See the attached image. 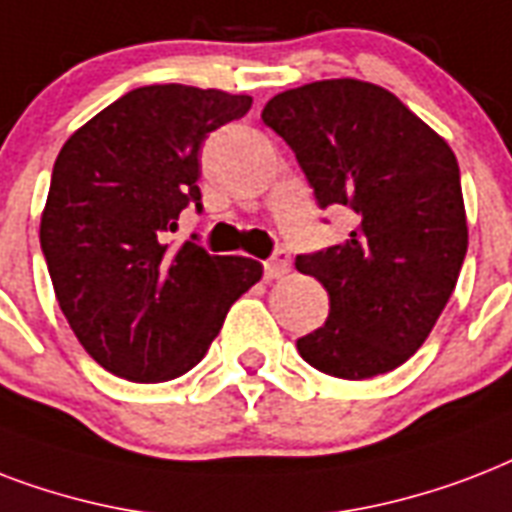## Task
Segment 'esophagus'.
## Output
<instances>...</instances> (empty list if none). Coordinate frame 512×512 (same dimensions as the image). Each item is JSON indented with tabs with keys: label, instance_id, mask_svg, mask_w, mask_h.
<instances>
[{
	"label": "esophagus",
	"instance_id": "1",
	"mask_svg": "<svg viewBox=\"0 0 512 512\" xmlns=\"http://www.w3.org/2000/svg\"><path fill=\"white\" fill-rule=\"evenodd\" d=\"M288 269H291V256L285 251H275L272 259L264 261V277L267 280H277V277L288 275Z\"/></svg>",
	"mask_w": 512,
	"mask_h": 512
}]
</instances>
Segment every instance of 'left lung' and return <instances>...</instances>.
I'll return each instance as SVG.
<instances>
[{"instance_id":"left-lung-1","label":"left lung","mask_w":512,"mask_h":512,"mask_svg":"<svg viewBox=\"0 0 512 512\" xmlns=\"http://www.w3.org/2000/svg\"><path fill=\"white\" fill-rule=\"evenodd\" d=\"M261 120L291 146L320 208L355 219L342 245L296 256L331 301L296 350L336 379L387 374L425 344L465 261L457 157L390 90L360 79L277 93Z\"/></svg>"}]
</instances>
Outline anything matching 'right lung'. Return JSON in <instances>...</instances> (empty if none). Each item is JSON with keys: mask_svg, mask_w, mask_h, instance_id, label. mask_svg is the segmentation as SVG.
<instances>
[{"mask_svg": "<svg viewBox=\"0 0 512 512\" xmlns=\"http://www.w3.org/2000/svg\"><path fill=\"white\" fill-rule=\"evenodd\" d=\"M251 95L146 85L63 144L39 243L55 299L87 355L128 382H168L205 358L261 264L162 243L200 202V146Z\"/></svg>", "mask_w": 512, "mask_h": 512, "instance_id": "right-lung-1", "label": "right lung"}]
</instances>
